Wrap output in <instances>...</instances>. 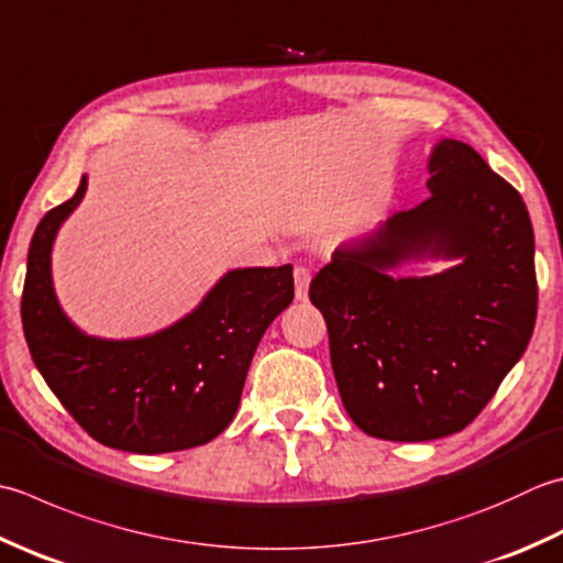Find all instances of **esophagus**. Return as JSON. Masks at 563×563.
I'll return each mask as SVG.
<instances>
[{
	"instance_id": "esophagus-1",
	"label": "esophagus",
	"mask_w": 563,
	"mask_h": 563,
	"mask_svg": "<svg viewBox=\"0 0 563 563\" xmlns=\"http://www.w3.org/2000/svg\"><path fill=\"white\" fill-rule=\"evenodd\" d=\"M292 275H295V297L300 302H305L307 300V290H310L312 275H310V271H307L305 266H297Z\"/></svg>"
}]
</instances>
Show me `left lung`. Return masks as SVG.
Listing matches in <instances>:
<instances>
[{
    "instance_id": "8db88e82",
    "label": "left lung",
    "mask_w": 563,
    "mask_h": 563,
    "mask_svg": "<svg viewBox=\"0 0 563 563\" xmlns=\"http://www.w3.org/2000/svg\"><path fill=\"white\" fill-rule=\"evenodd\" d=\"M429 195L334 251L310 300L329 332L341 402L363 432L429 442L468 427L530 344L534 231L520 192L468 143L429 158ZM461 257L427 279H390L410 255Z\"/></svg>"
}]
</instances>
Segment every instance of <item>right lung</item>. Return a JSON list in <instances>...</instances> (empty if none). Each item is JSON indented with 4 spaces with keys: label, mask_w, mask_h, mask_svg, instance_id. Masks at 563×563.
I'll list each match as a JSON object with an SVG mask.
<instances>
[{
    "label": "right lung",
    "mask_w": 563,
    "mask_h": 563,
    "mask_svg": "<svg viewBox=\"0 0 563 563\" xmlns=\"http://www.w3.org/2000/svg\"><path fill=\"white\" fill-rule=\"evenodd\" d=\"M41 219L29 246L21 324L55 398L99 444L165 454L212 442L234 420L263 332L292 302V266L227 273L192 314L146 339L85 336L60 312L51 283L55 231L80 205Z\"/></svg>",
    "instance_id": "right-lung-1"
}]
</instances>
